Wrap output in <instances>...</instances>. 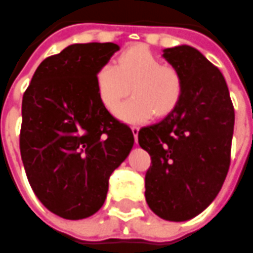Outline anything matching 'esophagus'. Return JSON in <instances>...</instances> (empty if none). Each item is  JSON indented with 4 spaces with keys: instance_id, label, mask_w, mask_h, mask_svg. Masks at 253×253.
Wrapping results in <instances>:
<instances>
[{
    "instance_id": "1",
    "label": "esophagus",
    "mask_w": 253,
    "mask_h": 253,
    "mask_svg": "<svg viewBox=\"0 0 253 253\" xmlns=\"http://www.w3.org/2000/svg\"><path fill=\"white\" fill-rule=\"evenodd\" d=\"M138 127L137 126H133L131 127V131H133V135H134V140H135V143H137V137H138Z\"/></svg>"
}]
</instances>
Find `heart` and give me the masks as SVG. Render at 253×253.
<instances>
[{"label": "heart", "mask_w": 253, "mask_h": 253, "mask_svg": "<svg viewBox=\"0 0 253 253\" xmlns=\"http://www.w3.org/2000/svg\"><path fill=\"white\" fill-rule=\"evenodd\" d=\"M102 105L118 109L128 91L133 96L118 110L128 123H143L155 113L165 116L178 106L183 93V75L178 67L162 64L158 57L144 47L125 50L113 64H103L95 77Z\"/></svg>", "instance_id": "1"}]
</instances>
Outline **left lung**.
Segmentation results:
<instances>
[{"instance_id": "8db88e82", "label": "left lung", "mask_w": 253, "mask_h": 253, "mask_svg": "<svg viewBox=\"0 0 253 253\" xmlns=\"http://www.w3.org/2000/svg\"><path fill=\"white\" fill-rule=\"evenodd\" d=\"M183 75V93L167 118L138 131V144L151 157L145 173V200L158 217L186 221L218 195L231 162L235 113L221 71L199 50H164Z\"/></svg>"}]
</instances>
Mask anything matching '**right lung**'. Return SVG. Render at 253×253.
Masks as SVG:
<instances>
[{
	"instance_id": "add662e5",
	"label": "right lung",
	"mask_w": 253,
	"mask_h": 253,
	"mask_svg": "<svg viewBox=\"0 0 253 253\" xmlns=\"http://www.w3.org/2000/svg\"><path fill=\"white\" fill-rule=\"evenodd\" d=\"M115 43H78L44 58L22 99L19 147L35 195L67 220L95 214L112 172L134 135L98 96L95 77L118 51Z\"/></svg>"
}]
</instances>
